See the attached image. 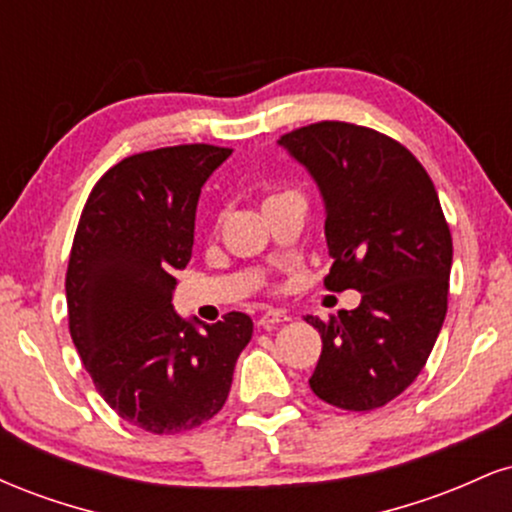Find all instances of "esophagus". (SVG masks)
Wrapping results in <instances>:
<instances>
[{
    "label": "esophagus",
    "instance_id": "obj_1",
    "mask_svg": "<svg viewBox=\"0 0 512 512\" xmlns=\"http://www.w3.org/2000/svg\"><path fill=\"white\" fill-rule=\"evenodd\" d=\"M291 317L286 315V310H264V313L260 315V320H257V325L262 327V330H274L276 325H284V322H289Z\"/></svg>",
    "mask_w": 512,
    "mask_h": 512
}]
</instances>
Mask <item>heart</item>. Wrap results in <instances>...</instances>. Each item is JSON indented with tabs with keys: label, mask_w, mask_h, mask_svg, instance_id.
Returning a JSON list of instances; mask_svg holds the SVG:
<instances>
[{
	"label": "heart",
	"mask_w": 512,
	"mask_h": 512,
	"mask_svg": "<svg viewBox=\"0 0 512 512\" xmlns=\"http://www.w3.org/2000/svg\"><path fill=\"white\" fill-rule=\"evenodd\" d=\"M293 192H276V195H269L267 197V202H264V207H267V204H272V202H279V199H284V197H291Z\"/></svg>",
	"instance_id": "heart-1"
}]
</instances>
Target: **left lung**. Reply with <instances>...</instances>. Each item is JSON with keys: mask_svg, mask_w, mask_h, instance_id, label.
<instances>
[{"mask_svg": "<svg viewBox=\"0 0 512 512\" xmlns=\"http://www.w3.org/2000/svg\"><path fill=\"white\" fill-rule=\"evenodd\" d=\"M325 204L330 291L356 289V310L330 322L310 390L349 411L402 395L431 356L445 313L452 238L431 178L409 149L375 129L317 122L279 139Z\"/></svg>", "mask_w": 512, "mask_h": 512, "instance_id": "left-lung-1", "label": "left lung"}]
</instances>
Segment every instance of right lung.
<instances>
[{
    "mask_svg": "<svg viewBox=\"0 0 512 512\" xmlns=\"http://www.w3.org/2000/svg\"><path fill=\"white\" fill-rule=\"evenodd\" d=\"M228 156L182 144L120 161L88 195L69 255V332L84 368L122 419L158 436L219 414L252 337L250 315L204 325L170 303L202 187Z\"/></svg>",
    "mask_w": 512,
    "mask_h": 512,
    "instance_id": "1",
    "label": "right lung"
}]
</instances>
